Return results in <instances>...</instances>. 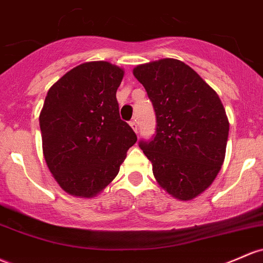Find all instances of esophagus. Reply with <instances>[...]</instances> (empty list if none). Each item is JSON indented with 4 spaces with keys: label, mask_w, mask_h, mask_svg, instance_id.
<instances>
[{
    "label": "esophagus",
    "mask_w": 263,
    "mask_h": 263,
    "mask_svg": "<svg viewBox=\"0 0 263 263\" xmlns=\"http://www.w3.org/2000/svg\"><path fill=\"white\" fill-rule=\"evenodd\" d=\"M129 126H131L132 129H134V131L137 134V122H136V120H132L131 122H129Z\"/></svg>",
    "instance_id": "esophagus-1"
}]
</instances>
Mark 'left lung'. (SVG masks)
<instances>
[{
	"label": "left lung",
	"instance_id": "1",
	"mask_svg": "<svg viewBox=\"0 0 263 263\" xmlns=\"http://www.w3.org/2000/svg\"><path fill=\"white\" fill-rule=\"evenodd\" d=\"M156 114V135L140 141L158 184L190 201L211 186L226 155L230 123L213 88L190 66L163 59L134 68Z\"/></svg>",
	"mask_w": 263,
	"mask_h": 263
}]
</instances>
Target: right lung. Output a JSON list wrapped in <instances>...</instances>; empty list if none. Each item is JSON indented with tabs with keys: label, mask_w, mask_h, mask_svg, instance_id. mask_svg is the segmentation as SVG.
<instances>
[{
	"label": "right lung",
	"mask_w": 263,
	"mask_h": 263,
	"mask_svg": "<svg viewBox=\"0 0 263 263\" xmlns=\"http://www.w3.org/2000/svg\"><path fill=\"white\" fill-rule=\"evenodd\" d=\"M123 74L109 62H86L48 89L40 114L43 156L57 183L72 196L91 198L103 191L136 143L116 99Z\"/></svg>",
	"instance_id": "right-lung-1"
}]
</instances>
